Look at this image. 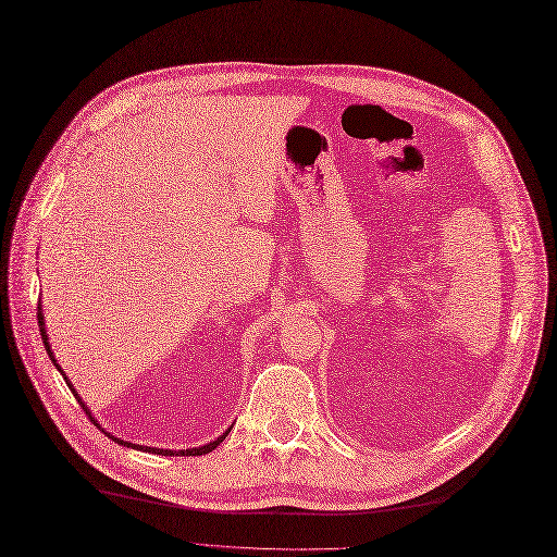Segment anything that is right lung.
Returning a JSON list of instances; mask_svg holds the SVG:
<instances>
[{
	"mask_svg": "<svg viewBox=\"0 0 557 557\" xmlns=\"http://www.w3.org/2000/svg\"><path fill=\"white\" fill-rule=\"evenodd\" d=\"M38 326H40V335H42V342H45V349H47V354H49V358H51V362H54L57 364V358L54 356H51V347H49V337H47V331H45V317H42V308H40V304H38ZM57 369H59V372L63 374V369L57 364ZM63 379H65V383H67V387L72 389V394L76 396V401L78 404H82V408H84V412L97 423V419L90 414V410H88V406L82 401V396H78L76 392H74V385L67 381V376L63 374ZM97 426H99V423H97ZM231 433V429L224 433V435H220L215 442H210V444H203V446H197V448H183V451H168V448H153V446H140V444H131V442H124V440H120V437H115V435H111L109 433V437H113V442H117V444H124V446H131V448H140V451H149V454H158V456H203V454H210V451H213V448H218L224 440H226V435Z\"/></svg>",
	"mask_w": 557,
	"mask_h": 557,
	"instance_id": "obj_1",
	"label": "right lung"
}]
</instances>
